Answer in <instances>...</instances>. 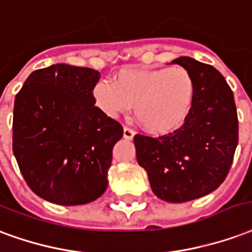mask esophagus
I'll return each instance as SVG.
<instances>
[{"label": "esophagus", "instance_id": "obj_1", "mask_svg": "<svg viewBox=\"0 0 252 252\" xmlns=\"http://www.w3.org/2000/svg\"><path fill=\"white\" fill-rule=\"evenodd\" d=\"M134 134H135V131H134L133 128H128V127L124 128V138L133 139Z\"/></svg>", "mask_w": 252, "mask_h": 252}]
</instances>
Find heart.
Masks as SVG:
<instances>
[{"label":"heart","instance_id":"heart-1","mask_svg":"<svg viewBox=\"0 0 252 252\" xmlns=\"http://www.w3.org/2000/svg\"><path fill=\"white\" fill-rule=\"evenodd\" d=\"M196 82L184 67L126 69L113 84L99 80L93 98L110 118L134 114L149 133L165 135L179 130L192 111Z\"/></svg>","mask_w":252,"mask_h":252}]
</instances>
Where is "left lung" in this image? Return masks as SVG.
Instances as JSON below:
<instances>
[{
	"label": "left lung",
	"instance_id": "left-lung-1",
	"mask_svg": "<svg viewBox=\"0 0 252 252\" xmlns=\"http://www.w3.org/2000/svg\"><path fill=\"white\" fill-rule=\"evenodd\" d=\"M172 64L194 78L192 111L179 130L156 138L137 134L134 145L154 194L168 203H185L214 192L225 180L239 127L234 94L216 68L188 56Z\"/></svg>",
	"mask_w": 252,
	"mask_h": 252
}]
</instances>
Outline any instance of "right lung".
<instances>
[{
	"instance_id": "right-lung-1",
	"label": "right lung",
	"mask_w": 252,
	"mask_h": 252,
	"mask_svg": "<svg viewBox=\"0 0 252 252\" xmlns=\"http://www.w3.org/2000/svg\"><path fill=\"white\" fill-rule=\"evenodd\" d=\"M93 68L53 64L33 71L14 99L13 153L38 197L59 205L91 203L107 188L119 122L95 106Z\"/></svg>"
}]
</instances>
